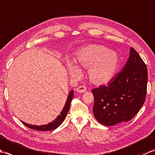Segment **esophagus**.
<instances>
[{
    "instance_id": "1",
    "label": "esophagus",
    "mask_w": 155,
    "mask_h": 155,
    "mask_svg": "<svg viewBox=\"0 0 155 155\" xmlns=\"http://www.w3.org/2000/svg\"><path fill=\"white\" fill-rule=\"evenodd\" d=\"M86 91H87L86 87H85L84 86H80V87H78L77 89H76V91L78 92V93H83Z\"/></svg>"
}]
</instances>
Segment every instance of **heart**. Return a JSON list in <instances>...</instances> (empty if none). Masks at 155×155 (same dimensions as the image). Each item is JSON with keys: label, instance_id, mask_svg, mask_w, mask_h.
<instances>
[{"label": "heart", "instance_id": "b5f03b06", "mask_svg": "<svg viewBox=\"0 0 155 155\" xmlns=\"http://www.w3.org/2000/svg\"><path fill=\"white\" fill-rule=\"evenodd\" d=\"M76 62L78 67L88 68V78L92 83L101 86L113 79L119 67L120 58L116 52L103 45H89L77 51ZM78 67L68 62L67 69L71 77H81L82 72Z\"/></svg>", "mask_w": 155, "mask_h": 155}]
</instances>
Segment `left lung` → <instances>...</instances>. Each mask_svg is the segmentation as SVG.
I'll return each mask as SVG.
<instances>
[{
  "label": "left lung",
  "instance_id": "obj_1",
  "mask_svg": "<svg viewBox=\"0 0 155 155\" xmlns=\"http://www.w3.org/2000/svg\"><path fill=\"white\" fill-rule=\"evenodd\" d=\"M147 80L145 63L130 47L129 57L120 72L107 86L92 90L97 120L110 127L132 119L145 101Z\"/></svg>",
  "mask_w": 155,
  "mask_h": 155
}]
</instances>
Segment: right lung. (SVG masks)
Segmentation results:
<instances>
[{
  "label": "right lung",
  "instance_id": "1",
  "mask_svg": "<svg viewBox=\"0 0 155 155\" xmlns=\"http://www.w3.org/2000/svg\"><path fill=\"white\" fill-rule=\"evenodd\" d=\"M73 97H74V91L72 90L70 91V93H68L67 101H66L64 106L63 108H62V110L60 114H59L58 116L55 118V120H53L52 122H51V123H48L47 124H43V125H41V126H38V125H32V124L25 123L24 122L22 121V123L27 127L32 128V129L37 130L51 131V130H53L56 129V128L60 126L61 123L64 120L65 117H67L69 108H70L71 101L72 99V98H73Z\"/></svg>",
  "mask_w": 155,
  "mask_h": 155
}]
</instances>
